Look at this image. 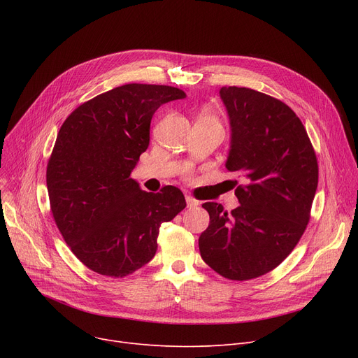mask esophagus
I'll return each mask as SVG.
<instances>
[{"instance_id":"esophagus-1","label":"esophagus","mask_w":358,"mask_h":358,"mask_svg":"<svg viewBox=\"0 0 358 358\" xmlns=\"http://www.w3.org/2000/svg\"><path fill=\"white\" fill-rule=\"evenodd\" d=\"M185 201H187V208H196V206H199V201L194 199V197H192V196H189V194H185Z\"/></svg>"}]
</instances>
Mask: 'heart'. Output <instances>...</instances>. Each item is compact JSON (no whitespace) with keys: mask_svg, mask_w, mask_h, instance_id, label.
Instances as JSON below:
<instances>
[{"mask_svg":"<svg viewBox=\"0 0 358 358\" xmlns=\"http://www.w3.org/2000/svg\"><path fill=\"white\" fill-rule=\"evenodd\" d=\"M199 119H200V120H209V122H213V123L220 124V123H219V117L215 115V113H213L212 110H203V111L200 113Z\"/></svg>","mask_w":358,"mask_h":358,"instance_id":"1","label":"heart"}]
</instances>
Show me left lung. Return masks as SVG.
I'll use <instances>...</instances> for the list:
<instances>
[{"mask_svg": "<svg viewBox=\"0 0 358 358\" xmlns=\"http://www.w3.org/2000/svg\"><path fill=\"white\" fill-rule=\"evenodd\" d=\"M232 141L227 161L239 206L203 203L210 223L199 238L203 261L224 278L245 281L278 267L302 238L317 187L308 131L283 101L245 87H222Z\"/></svg>", "mask_w": 358, "mask_h": 358, "instance_id": "obj_1", "label": "left lung"}]
</instances>
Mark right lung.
Returning <instances> with one entry per match:
<instances>
[{"instance_id":"1","label":"right lung","mask_w":358,"mask_h":358,"mask_svg":"<svg viewBox=\"0 0 358 358\" xmlns=\"http://www.w3.org/2000/svg\"><path fill=\"white\" fill-rule=\"evenodd\" d=\"M184 97L176 87L126 84L83 103L61 126L46 168L50 210L94 273L122 278L143 267L157 252L161 223L185 208L177 187L148 193L130 178L154 113Z\"/></svg>"}]
</instances>
